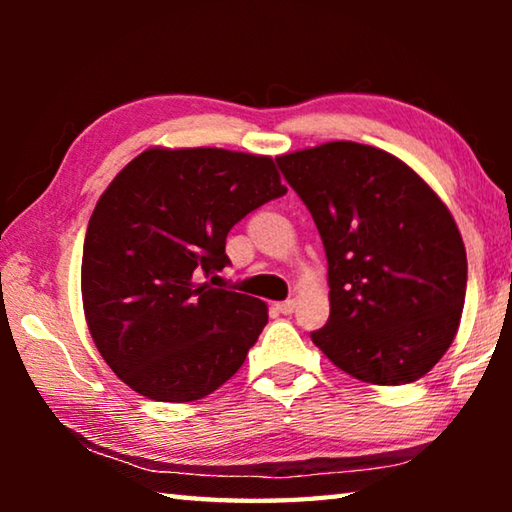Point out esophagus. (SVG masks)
Listing matches in <instances>:
<instances>
[{"instance_id":"obj_1","label":"esophagus","mask_w":512,"mask_h":512,"mask_svg":"<svg viewBox=\"0 0 512 512\" xmlns=\"http://www.w3.org/2000/svg\"><path fill=\"white\" fill-rule=\"evenodd\" d=\"M275 309L280 311V314L289 316V314H293V311H296V300H284V302H277Z\"/></svg>"}]
</instances>
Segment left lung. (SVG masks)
<instances>
[{"mask_svg": "<svg viewBox=\"0 0 512 512\" xmlns=\"http://www.w3.org/2000/svg\"><path fill=\"white\" fill-rule=\"evenodd\" d=\"M327 255L325 357L366 384L420 379L461 323L467 257L454 216L409 164L357 142L277 155Z\"/></svg>", "mask_w": 512, "mask_h": 512, "instance_id": "8db88e82", "label": "left lung"}]
</instances>
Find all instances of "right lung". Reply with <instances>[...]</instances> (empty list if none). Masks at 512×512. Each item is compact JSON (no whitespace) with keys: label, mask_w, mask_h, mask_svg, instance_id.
Here are the masks:
<instances>
[{"label":"right lung","mask_w":512,"mask_h":512,"mask_svg":"<svg viewBox=\"0 0 512 512\" xmlns=\"http://www.w3.org/2000/svg\"><path fill=\"white\" fill-rule=\"evenodd\" d=\"M284 194L268 155L203 146L146 149L101 194L83 244V311L101 357L135 393L194 402L244 366L266 302L195 275L223 271L232 225Z\"/></svg>","instance_id":"right-lung-1"}]
</instances>
